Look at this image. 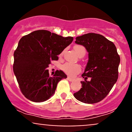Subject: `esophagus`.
I'll list each match as a JSON object with an SVG mask.
<instances>
[{
    "label": "esophagus",
    "instance_id": "obj_1",
    "mask_svg": "<svg viewBox=\"0 0 132 132\" xmlns=\"http://www.w3.org/2000/svg\"><path fill=\"white\" fill-rule=\"evenodd\" d=\"M67 79H68V81H70V82H72V81H73L74 80H75V79H72V78H70V77H69V76H68V78H67Z\"/></svg>",
    "mask_w": 132,
    "mask_h": 132
}]
</instances>
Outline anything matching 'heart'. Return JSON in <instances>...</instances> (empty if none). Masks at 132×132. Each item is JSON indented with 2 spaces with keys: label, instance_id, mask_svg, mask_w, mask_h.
Returning <instances> with one entry per match:
<instances>
[{
  "label": "heart",
  "instance_id": "1",
  "mask_svg": "<svg viewBox=\"0 0 132 132\" xmlns=\"http://www.w3.org/2000/svg\"><path fill=\"white\" fill-rule=\"evenodd\" d=\"M74 50L77 54H78L79 56L85 55L86 53V50L85 47L83 46L82 45H77L74 46ZM64 51L61 52L60 54V56H61L63 54ZM61 69L66 74L70 76H75L76 75L78 74L79 72H81V68L79 65L78 64H72L70 63H65L61 66Z\"/></svg>",
  "mask_w": 132,
  "mask_h": 132
}]
</instances>
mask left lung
Returning a JSON list of instances; mask_svg holds the SVG:
<instances>
[{
	"mask_svg": "<svg viewBox=\"0 0 132 132\" xmlns=\"http://www.w3.org/2000/svg\"><path fill=\"white\" fill-rule=\"evenodd\" d=\"M75 43L85 47L89 60L82 75L84 78L81 81L82 87L74 96L86 104L99 102L108 95L117 81L120 59L117 48L113 42L94 33L76 37Z\"/></svg>",
	"mask_w": 132,
	"mask_h": 132,
	"instance_id": "left-lung-1",
	"label": "left lung"
}]
</instances>
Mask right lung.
I'll list each match as a JSON object with an SVG mask.
<instances>
[{
	"instance_id": "obj_1",
	"label": "right lung",
	"mask_w": 132,
	"mask_h": 132,
	"mask_svg": "<svg viewBox=\"0 0 132 132\" xmlns=\"http://www.w3.org/2000/svg\"><path fill=\"white\" fill-rule=\"evenodd\" d=\"M72 40L73 37L64 38L45 30L34 31L20 40L13 54V69L25 97L41 102L54 94L57 83L67 76L57 70L50 77L48 68Z\"/></svg>"
}]
</instances>
